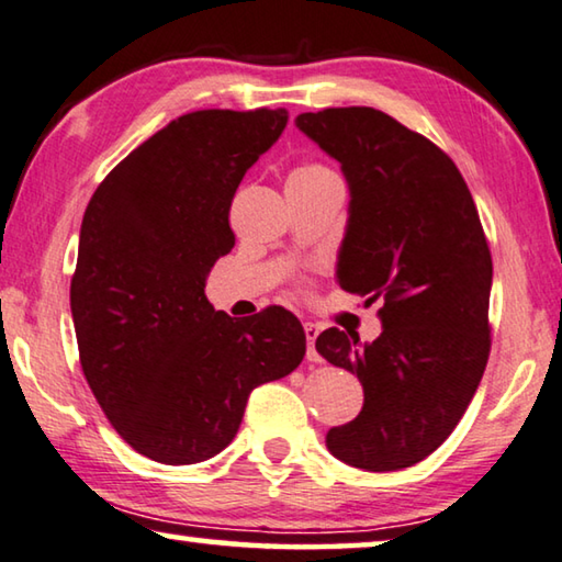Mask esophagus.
Masks as SVG:
<instances>
[{"mask_svg": "<svg viewBox=\"0 0 562 562\" xmlns=\"http://www.w3.org/2000/svg\"><path fill=\"white\" fill-rule=\"evenodd\" d=\"M303 334H306V344H308V361H321L316 353V338H318V326L316 324H303Z\"/></svg>", "mask_w": 562, "mask_h": 562, "instance_id": "esophagus-1", "label": "esophagus"}]
</instances>
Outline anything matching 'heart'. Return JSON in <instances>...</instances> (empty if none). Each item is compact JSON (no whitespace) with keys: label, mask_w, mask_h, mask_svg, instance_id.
I'll return each mask as SVG.
<instances>
[{"label":"heart","mask_w":562,"mask_h":562,"mask_svg":"<svg viewBox=\"0 0 562 562\" xmlns=\"http://www.w3.org/2000/svg\"><path fill=\"white\" fill-rule=\"evenodd\" d=\"M326 177H336V173L330 171L326 164L306 161V164H301V167L293 169L289 179H293V181H316V179H326Z\"/></svg>","instance_id":"b5f03b06"}]
</instances>
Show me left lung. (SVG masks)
Returning a JSON list of instances; mask_svg holds the SVG:
<instances>
[{
  "mask_svg": "<svg viewBox=\"0 0 562 562\" xmlns=\"http://www.w3.org/2000/svg\"><path fill=\"white\" fill-rule=\"evenodd\" d=\"M296 126L341 161L351 216L338 261L348 293L383 301L373 344L328 328L316 351L358 375L363 408L326 446L363 471H401L453 434L491 353L493 261L453 159L371 106L301 114Z\"/></svg>",
  "mask_w": 562,
  "mask_h": 562,
  "instance_id": "1",
  "label": "left lung"
}]
</instances>
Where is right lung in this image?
<instances>
[{
    "instance_id": "right-lung-1",
    "label": "right lung",
    "mask_w": 562,
    "mask_h": 562,
    "mask_svg": "<svg viewBox=\"0 0 562 562\" xmlns=\"http://www.w3.org/2000/svg\"><path fill=\"white\" fill-rule=\"evenodd\" d=\"M286 122L269 106L183 114L119 161L85 211L69 291L81 371L116 434L156 463L224 450L256 385L306 353L291 311L232 318L204 293L236 244L238 183Z\"/></svg>"
}]
</instances>
